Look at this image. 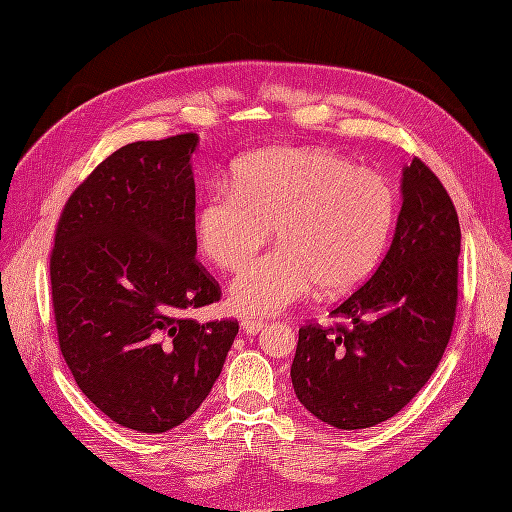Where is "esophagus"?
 Wrapping results in <instances>:
<instances>
[{
    "instance_id": "1",
    "label": "esophagus",
    "mask_w": 512,
    "mask_h": 512,
    "mask_svg": "<svg viewBox=\"0 0 512 512\" xmlns=\"http://www.w3.org/2000/svg\"><path fill=\"white\" fill-rule=\"evenodd\" d=\"M263 326H265V321L257 319V317H245L240 321V328L245 330V334H257Z\"/></svg>"
}]
</instances>
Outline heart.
<instances>
[{"label":"heart","mask_w":512,"mask_h":512,"mask_svg":"<svg viewBox=\"0 0 512 512\" xmlns=\"http://www.w3.org/2000/svg\"><path fill=\"white\" fill-rule=\"evenodd\" d=\"M396 220L392 184L375 170L324 149L276 147L234 166L197 213L203 255L236 272L276 226L280 247L242 270L230 286L240 313H276L324 292L359 286L378 265Z\"/></svg>","instance_id":"b5f03b06"}]
</instances>
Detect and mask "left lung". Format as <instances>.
<instances>
[{
  "instance_id": "obj_1",
  "label": "left lung",
  "mask_w": 512,
  "mask_h": 512,
  "mask_svg": "<svg viewBox=\"0 0 512 512\" xmlns=\"http://www.w3.org/2000/svg\"><path fill=\"white\" fill-rule=\"evenodd\" d=\"M392 245L332 317L301 326L290 367L297 398L338 429L394 417L427 384L450 340L459 301L461 226L440 178L419 157L402 170Z\"/></svg>"
}]
</instances>
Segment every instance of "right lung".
<instances>
[{
	"label": "right lung",
	"mask_w": 512,
	"mask_h": 512,
	"mask_svg": "<svg viewBox=\"0 0 512 512\" xmlns=\"http://www.w3.org/2000/svg\"><path fill=\"white\" fill-rule=\"evenodd\" d=\"M197 141L184 132L105 157L68 197L49 259L68 369L101 413L141 434L201 407L238 334L236 319L186 317L222 297L195 259Z\"/></svg>",
	"instance_id": "add662e5"
}]
</instances>
